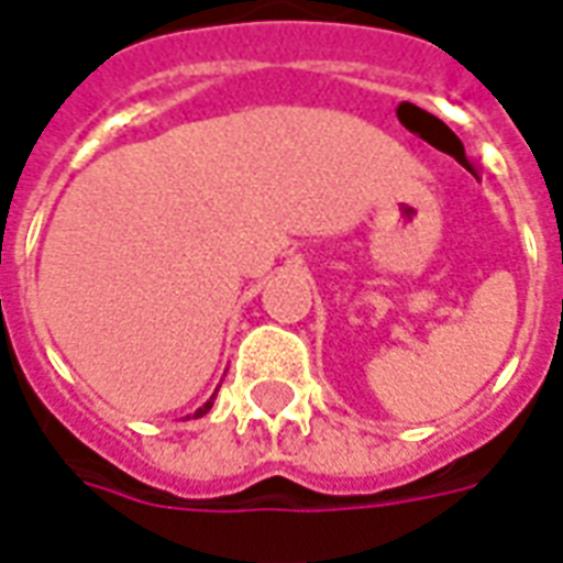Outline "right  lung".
<instances>
[{
	"instance_id": "1",
	"label": "right lung",
	"mask_w": 563,
	"mask_h": 563,
	"mask_svg": "<svg viewBox=\"0 0 563 563\" xmlns=\"http://www.w3.org/2000/svg\"><path fill=\"white\" fill-rule=\"evenodd\" d=\"M211 406H214V397L208 399L206 406H199V409H197V411H194V418H202V415H208V409H211Z\"/></svg>"
}]
</instances>
